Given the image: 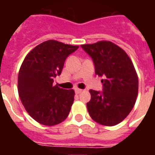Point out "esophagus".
<instances>
[{"label": "esophagus", "mask_w": 155, "mask_h": 155, "mask_svg": "<svg viewBox=\"0 0 155 155\" xmlns=\"http://www.w3.org/2000/svg\"><path fill=\"white\" fill-rule=\"evenodd\" d=\"M74 91H75L76 94H80V93L82 92V90H81V89H79V88H76V89H74Z\"/></svg>", "instance_id": "34e87169"}]
</instances>
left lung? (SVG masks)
<instances>
[{"mask_svg": "<svg viewBox=\"0 0 155 155\" xmlns=\"http://www.w3.org/2000/svg\"><path fill=\"white\" fill-rule=\"evenodd\" d=\"M93 59L95 74L104 79L103 92L90 90L88 112L100 124L114 126L126 118L136 102L139 79L133 62L125 51L109 41L81 45Z\"/></svg>", "mask_w": 155, "mask_h": 155, "instance_id": "obj_1", "label": "left lung"}]
</instances>
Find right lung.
<instances>
[{"label":"right lung","instance_id":"obj_1","mask_svg":"<svg viewBox=\"0 0 155 155\" xmlns=\"http://www.w3.org/2000/svg\"><path fill=\"white\" fill-rule=\"evenodd\" d=\"M78 45L49 40L26 54L18 74V94L23 106L38 123L53 126L63 122L74 102V90L54 85L67 56Z\"/></svg>","mask_w":155,"mask_h":155}]
</instances>
